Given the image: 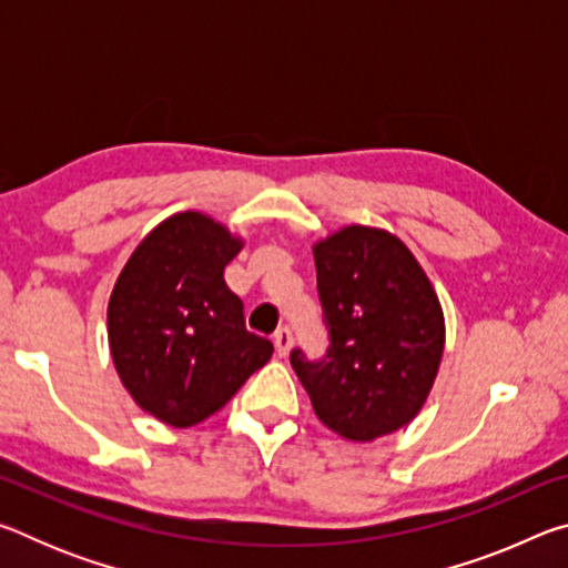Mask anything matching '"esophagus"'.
<instances>
[{"mask_svg":"<svg viewBox=\"0 0 568 568\" xmlns=\"http://www.w3.org/2000/svg\"><path fill=\"white\" fill-rule=\"evenodd\" d=\"M273 341H275V348H277V353H281V355H287V353H291V348H293V331L287 328V325H281V328L275 331Z\"/></svg>","mask_w":568,"mask_h":568,"instance_id":"esophagus-1","label":"esophagus"}]
</instances>
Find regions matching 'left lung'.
Instances as JSON below:
<instances>
[{"instance_id":"8db88e82","label":"left lung","mask_w":568,"mask_h":568,"mask_svg":"<svg viewBox=\"0 0 568 568\" xmlns=\"http://www.w3.org/2000/svg\"><path fill=\"white\" fill-rule=\"evenodd\" d=\"M323 323L321 361L291 363L325 426L376 440L413 420L444 355V311L410 250L378 227L351 225L313 247Z\"/></svg>"}]
</instances>
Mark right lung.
<instances>
[{
	"label": "right lung",
	"mask_w": 568,
	"mask_h": 568,
	"mask_svg": "<svg viewBox=\"0 0 568 568\" xmlns=\"http://www.w3.org/2000/svg\"><path fill=\"white\" fill-rule=\"evenodd\" d=\"M237 237L203 213L160 223L114 283L108 335L122 386L142 410L187 428L205 420L271 361L225 283Z\"/></svg>",
	"instance_id": "obj_1"
}]
</instances>
